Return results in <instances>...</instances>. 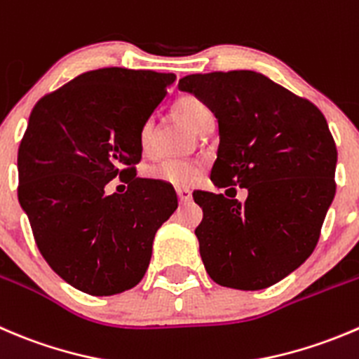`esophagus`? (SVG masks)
Returning a JSON list of instances; mask_svg holds the SVG:
<instances>
[{
	"instance_id": "34e87169",
	"label": "esophagus",
	"mask_w": 359,
	"mask_h": 359,
	"mask_svg": "<svg viewBox=\"0 0 359 359\" xmlns=\"http://www.w3.org/2000/svg\"><path fill=\"white\" fill-rule=\"evenodd\" d=\"M177 196H179V201L180 203H187V201H191V191L189 189H184V187H180V189H177Z\"/></svg>"
}]
</instances>
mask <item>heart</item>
I'll list each match as a JSON object with an SVG mask.
<instances>
[{
  "mask_svg": "<svg viewBox=\"0 0 359 359\" xmlns=\"http://www.w3.org/2000/svg\"><path fill=\"white\" fill-rule=\"evenodd\" d=\"M177 116L182 117L194 131L205 133L212 126V112L200 98L193 95H184L173 105ZM154 121L149 119L142 124L138 131V145L144 156H151L154 151ZM147 177L156 182H163L172 187H189L203 173L201 163L194 159H163L147 168Z\"/></svg>",
  "mask_w": 359,
  "mask_h": 359,
  "instance_id": "1",
  "label": "heart"
}]
</instances>
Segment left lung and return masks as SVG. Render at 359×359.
<instances>
[{
  "instance_id": "obj_1",
  "label": "left lung",
  "mask_w": 359,
  "mask_h": 359,
  "mask_svg": "<svg viewBox=\"0 0 359 359\" xmlns=\"http://www.w3.org/2000/svg\"><path fill=\"white\" fill-rule=\"evenodd\" d=\"M179 89L217 117L221 142L210 179L250 191L243 204L236 194L193 193L203 208L194 233L207 273L233 290L273 286L316 249L335 196L328 123L314 103L256 72L187 75Z\"/></svg>"
}]
</instances>
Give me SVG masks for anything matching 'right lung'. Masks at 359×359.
<instances>
[{
    "label": "right lung",
    "instance_id": "obj_1",
    "mask_svg": "<svg viewBox=\"0 0 359 359\" xmlns=\"http://www.w3.org/2000/svg\"><path fill=\"white\" fill-rule=\"evenodd\" d=\"M173 80L152 69H93L31 112L17 156L20 207L48 266L83 293L137 286L156 231L175 212L173 187L137 177L138 131ZM116 176L128 189L109 197Z\"/></svg>",
    "mask_w": 359,
    "mask_h": 359
}]
</instances>
